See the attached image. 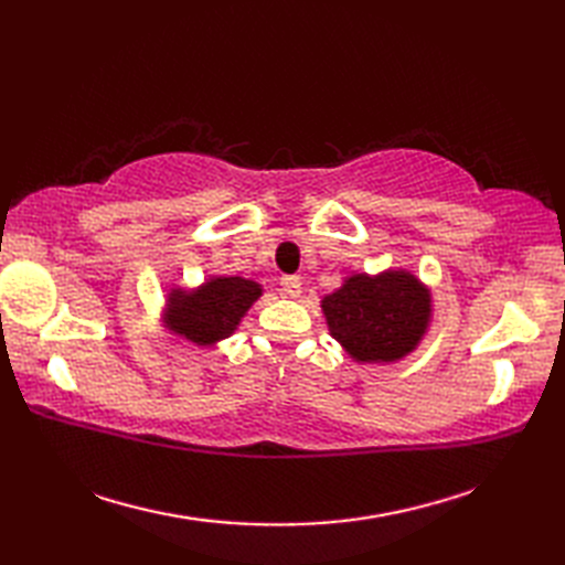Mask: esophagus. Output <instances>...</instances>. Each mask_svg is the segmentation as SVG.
Segmentation results:
<instances>
[{"mask_svg":"<svg viewBox=\"0 0 565 565\" xmlns=\"http://www.w3.org/2000/svg\"><path fill=\"white\" fill-rule=\"evenodd\" d=\"M281 291L286 298H298L301 296V279H298V276H284Z\"/></svg>","mask_w":565,"mask_h":565,"instance_id":"esophagus-1","label":"esophagus"}]
</instances>
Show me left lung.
<instances>
[{
    "mask_svg": "<svg viewBox=\"0 0 565 565\" xmlns=\"http://www.w3.org/2000/svg\"><path fill=\"white\" fill-rule=\"evenodd\" d=\"M328 330L359 364L413 354L431 322V294L407 269L352 274L320 301Z\"/></svg>",
    "mask_w": 565,
    "mask_h": 565,
    "instance_id": "8db88e82",
    "label": "left lung"
}]
</instances>
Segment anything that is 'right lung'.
Listing matches in <instances>:
<instances>
[{"label": "right lung", "instance_id": "add662e5", "mask_svg": "<svg viewBox=\"0 0 565 565\" xmlns=\"http://www.w3.org/2000/svg\"><path fill=\"white\" fill-rule=\"evenodd\" d=\"M262 296V284L243 276H211L196 289H170L162 310V328L199 347H213L231 338L252 303Z\"/></svg>", "mask_w": 565, "mask_h": 565}]
</instances>
